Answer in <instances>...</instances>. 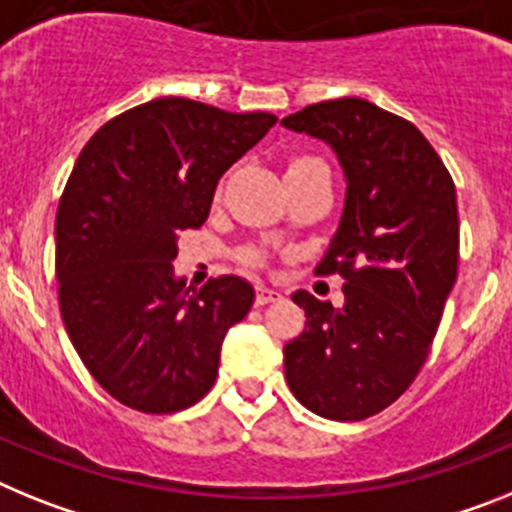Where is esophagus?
I'll return each instance as SVG.
<instances>
[{"label": "esophagus", "mask_w": 512, "mask_h": 512, "mask_svg": "<svg viewBox=\"0 0 512 512\" xmlns=\"http://www.w3.org/2000/svg\"><path fill=\"white\" fill-rule=\"evenodd\" d=\"M282 298L277 290H272V287L266 285H259L256 287V305H269V303H277V300Z\"/></svg>", "instance_id": "obj_1"}]
</instances>
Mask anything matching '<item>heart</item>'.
I'll return each instance as SVG.
<instances>
[{"mask_svg":"<svg viewBox=\"0 0 512 512\" xmlns=\"http://www.w3.org/2000/svg\"><path fill=\"white\" fill-rule=\"evenodd\" d=\"M310 165H323L318 157H310V155H303V157H295L290 163V168L287 170H298V168H310ZM243 261L246 264H261V253L256 251V248H251V251L243 253Z\"/></svg>","mask_w":512,"mask_h":512,"instance_id":"obj_1","label":"heart"}]
</instances>
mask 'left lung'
I'll return each instance as SVG.
<instances>
[{"mask_svg": "<svg viewBox=\"0 0 512 512\" xmlns=\"http://www.w3.org/2000/svg\"><path fill=\"white\" fill-rule=\"evenodd\" d=\"M282 124L329 142L347 176L342 225L316 274L344 279V305L298 290L305 331L285 344L287 386L310 412L357 422L412 386L458 274L456 186L425 134L362 98Z\"/></svg>", "mask_w": 512, "mask_h": 512, "instance_id": "left-lung-1", "label": "left lung"}]
</instances>
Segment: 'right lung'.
I'll use <instances>...</instances> for the list:
<instances>
[{
  "mask_svg": "<svg viewBox=\"0 0 512 512\" xmlns=\"http://www.w3.org/2000/svg\"><path fill=\"white\" fill-rule=\"evenodd\" d=\"M277 124L157 98L100 126L56 209L61 321L95 381L144 414L204 399L227 329L253 305L240 277L186 290L173 277L181 230L202 227L217 181Z\"/></svg>",
  "mask_w": 512,
  "mask_h": 512,
  "instance_id": "add662e5",
  "label": "right lung"
}]
</instances>
